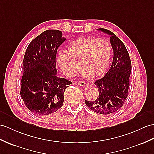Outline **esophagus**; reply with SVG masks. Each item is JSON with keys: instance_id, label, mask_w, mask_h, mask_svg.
<instances>
[{"instance_id": "34e87169", "label": "esophagus", "mask_w": 154, "mask_h": 154, "mask_svg": "<svg viewBox=\"0 0 154 154\" xmlns=\"http://www.w3.org/2000/svg\"><path fill=\"white\" fill-rule=\"evenodd\" d=\"M78 85H79L81 87H88L89 85V84L86 83L85 82H79L78 83Z\"/></svg>"}]
</instances>
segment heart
Here are the masks:
<instances>
[{
	"label": "heart",
	"mask_w": 154,
	"mask_h": 154,
	"mask_svg": "<svg viewBox=\"0 0 154 154\" xmlns=\"http://www.w3.org/2000/svg\"><path fill=\"white\" fill-rule=\"evenodd\" d=\"M112 56V47L104 38H79L59 53L57 63L66 76H73L82 69L86 78L99 77L106 72Z\"/></svg>",
	"instance_id": "obj_1"
}]
</instances>
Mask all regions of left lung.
Listing matches in <instances>:
<instances>
[{
  "instance_id": "1",
  "label": "left lung",
  "mask_w": 154,
  "mask_h": 154,
  "mask_svg": "<svg viewBox=\"0 0 154 154\" xmlns=\"http://www.w3.org/2000/svg\"><path fill=\"white\" fill-rule=\"evenodd\" d=\"M97 30L110 36L113 61L108 72L95 82L99 93L98 98L95 101L85 100V103L96 113L111 114L120 109L127 97L131 62L124 44L113 32L105 29Z\"/></svg>"
}]
</instances>
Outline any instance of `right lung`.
Returning a JSON list of instances; mask_svg holds the SVG:
<instances>
[{
  "mask_svg": "<svg viewBox=\"0 0 154 154\" xmlns=\"http://www.w3.org/2000/svg\"><path fill=\"white\" fill-rule=\"evenodd\" d=\"M66 40L59 30H48L36 37L25 51L20 94L33 114L49 115L63 106L65 90L72 82L58 77L55 58Z\"/></svg>",
  "mask_w": 154,
  "mask_h": 154,
  "instance_id": "obj_1",
  "label": "right lung"
}]
</instances>
